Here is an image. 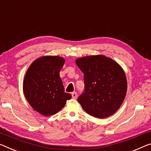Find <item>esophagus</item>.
<instances>
[{
  "mask_svg": "<svg viewBox=\"0 0 151 151\" xmlns=\"http://www.w3.org/2000/svg\"><path fill=\"white\" fill-rule=\"evenodd\" d=\"M72 97H73V99H76V98H77V93H76V92H73V93H72Z\"/></svg>",
  "mask_w": 151,
  "mask_h": 151,
  "instance_id": "1",
  "label": "esophagus"
}]
</instances>
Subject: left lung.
<instances>
[{"mask_svg":"<svg viewBox=\"0 0 151 151\" xmlns=\"http://www.w3.org/2000/svg\"><path fill=\"white\" fill-rule=\"evenodd\" d=\"M84 74L85 91L78 98L83 109L91 116L106 118L114 114L122 104L127 92L125 72L113 59L104 55L76 58Z\"/></svg>","mask_w":151,"mask_h":151,"instance_id":"left-lung-1","label":"left lung"}]
</instances>
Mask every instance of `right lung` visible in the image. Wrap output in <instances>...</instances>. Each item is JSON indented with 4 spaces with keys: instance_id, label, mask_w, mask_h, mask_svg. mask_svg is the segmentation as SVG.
I'll return each instance as SVG.
<instances>
[{
    "instance_id": "obj_1",
    "label": "right lung",
    "mask_w": 151,
    "mask_h": 151,
    "mask_svg": "<svg viewBox=\"0 0 151 151\" xmlns=\"http://www.w3.org/2000/svg\"><path fill=\"white\" fill-rule=\"evenodd\" d=\"M65 59L59 56H44L35 60L24 76L23 91L32 108L44 116L58 113L71 99L64 92L60 71Z\"/></svg>"
}]
</instances>
